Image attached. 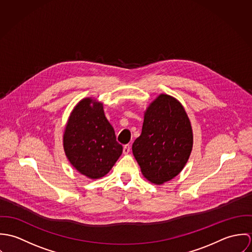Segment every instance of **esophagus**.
Here are the masks:
<instances>
[{"instance_id":"34e87169","label":"esophagus","mask_w":252,"mask_h":252,"mask_svg":"<svg viewBox=\"0 0 252 252\" xmlns=\"http://www.w3.org/2000/svg\"><path fill=\"white\" fill-rule=\"evenodd\" d=\"M130 149H131V145L130 144H125L123 146V153L124 154H128L130 152Z\"/></svg>"}]
</instances>
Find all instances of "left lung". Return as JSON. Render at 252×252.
Listing matches in <instances>:
<instances>
[{"instance_id":"1","label":"left lung","mask_w":252,"mask_h":252,"mask_svg":"<svg viewBox=\"0 0 252 252\" xmlns=\"http://www.w3.org/2000/svg\"><path fill=\"white\" fill-rule=\"evenodd\" d=\"M193 145L189 118L179 101L160 95L146 109L142 134L132 150L142 173L156 184L178 176Z\"/></svg>"}]
</instances>
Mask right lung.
Returning a JSON list of instances; mask_svg holds the SVG:
<instances>
[{
    "mask_svg": "<svg viewBox=\"0 0 252 252\" xmlns=\"http://www.w3.org/2000/svg\"><path fill=\"white\" fill-rule=\"evenodd\" d=\"M64 149L72 166L90 179H100L110 171L123 147L101 103L87 98L72 110L64 133Z\"/></svg>",
    "mask_w": 252,
    "mask_h": 252,
    "instance_id": "right-lung-1",
    "label": "right lung"
}]
</instances>
